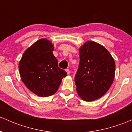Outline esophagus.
Masks as SVG:
<instances>
[{"label": "esophagus", "mask_w": 132, "mask_h": 132, "mask_svg": "<svg viewBox=\"0 0 132 132\" xmlns=\"http://www.w3.org/2000/svg\"><path fill=\"white\" fill-rule=\"evenodd\" d=\"M66 73H67V74L68 75H69V74H70V71H69V69H66Z\"/></svg>", "instance_id": "esophagus-1"}]
</instances>
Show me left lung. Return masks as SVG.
<instances>
[{
  "label": "left lung",
  "instance_id": "8db88e82",
  "mask_svg": "<svg viewBox=\"0 0 132 132\" xmlns=\"http://www.w3.org/2000/svg\"><path fill=\"white\" fill-rule=\"evenodd\" d=\"M79 64L75 75L76 91L85 101L99 99L113 82L115 63L102 45L89 40L79 48Z\"/></svg>",
  "mask_w": 132,
  "mask_h": 132
}]
</instances>
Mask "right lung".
I'll return each mask as SVG.
<instances>
[{
	"label": "right lung",
	"mask_w": 132,
	"mask_h": 132,
	"mask_svg": "<svg viewBox=\"0 0 132 132\" xmlns=\"http://www.w3.org/2000/svg\"><path fill=\"white\" fill-rule=\"evenodd\" d=\"M54 45L46 38L37 40L24 51L19 63L21 79L31 92L40 97L57 91L67 73L58 67Z\"/></svg>",
	"instance_id": "right-lung-1"
}]
</instances>
